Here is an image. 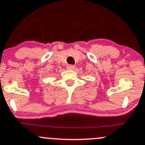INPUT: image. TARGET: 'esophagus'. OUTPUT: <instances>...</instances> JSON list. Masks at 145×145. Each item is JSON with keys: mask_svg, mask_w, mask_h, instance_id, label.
<instances>
[{"mask_svg": "<svg viewBox=\"0 0 145 145\" xmlns=\"http://www.w3.org/2000/svg\"><path fill=\"white\" fill-rule=\"evenodd\" d=\"M74 68H75V67H74V65H68L67 67V69H68V70H73V69H74Z\"/></svg>", "mask_w": 145, "mask_h": 145, "instance_id": "34e87169", "label": "esophagus"}]
</instances>
